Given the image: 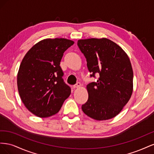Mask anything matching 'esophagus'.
<instances>
[{
	"label": "esophagus",
	"instance_id": "34e87169",
	"mask_svg": "<svg viewBox=\"0 0 154 154\" xmlns=\"http://www.w3.org/2000/svg\"><path fill=\"white\" fill-rule=\"evenodd\" d=\"M80 86H81V83L80 82H77L73 87H74V88H78V87H80Z\"/></svg>",
	"mask_w": 154,
	"mask_h": 154
}]
</instances>
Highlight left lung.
Masks as SVG:
<instances>
[{"mask_svg":"<svg viewBox=\"0 0 154 154\" xmlns=\"http://www.w3.org/2000/svg\"><path fill=\"white\" fill-rule=\"evenodd\" d=\"M91 77L98 74L96 82L87 85L88 98L82 109L88 117L106 120L117 116L128 103L133 91V71L123 49L109 39L79 40Z\"/></svg>","mask_w":154,"mask_h":154,"instance_id":"left-lung-1","label":"left lung"}]
</instances>
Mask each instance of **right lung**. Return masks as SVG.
<instances>
[{
	"label": "right lung",
	"mask_w": 154,
	"mask_h": 154,
	"mask_svg": "<svg viewBox=\"0 0 154 154\" xmlns=\"http://www.w3.org/2000/svg\"><path fill=\"white\" fill-rule=\"evenodd\" d=\"M74 43L66 38L44 39L22 60L17 74L18 93L26 108L38 117L58 113L71 94L60 64L63 53Z\"/></svg>",
	"instance_id": "obj_1"
}]
</instances>
